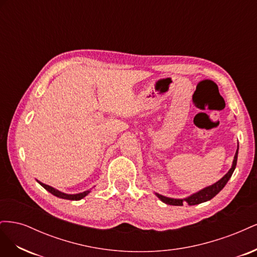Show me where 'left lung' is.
Here are the masks:
<instances>
[{
  "mask_svg": "<svg viewBox=\"0 0 257 257\" xmlns=\"http://www.w3.org/2000/svg\"><path fill=\"white\" fill-rule=\"evenodd\" d=\"M237 158H238V149L236 151V154H235V158H234V162H232L231 168L229 169V172L221 179V180H219L216 183H214L212 185L208 186V188H206L204 190H201V191H199V192H197L195 194H193V195H191L188 198L175 199V198H169V197H165V196H163V195H160V194H157V196L163 201V203H165L167 205H173V206H183L184 203H188L190 206L205 203V201L213 198L216 195V194L219 193L224 188L225 184L227 183V181L229 180V178L231 177L232 173H234V170L236 168Z\"/></svg>",
  "mask_w": 257,
  "mask_h": 257,
  "instance_id": "8db88e82",
  "label": "left lung"
}]
</instances>
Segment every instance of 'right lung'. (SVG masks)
I'll list each match as a JSON object with an SVG mask.
<instances>
[{
	"label": "right lung",
	"instance_id": "add662e5",
	"mask_svg": "<svg viewBox=\"0 0 257 257\" xmlns=\"http://www.w3.org/2000/svg\"><path fill=\"white\" fill-rule=\"evenodd\" d=\"M38 183H40L44 189L47 190L48 192H50L52 195L57 196V197H60V198H63V199H68V200H79L81 198H83L84 196H87L88 194L90 193V191H85V192H82V193H79V194H73V195H71V194H65V193H62L56 189L51 188V186L47 185V184H44L42 182L38 181Z\"/></svg>",
	"mask_w": 257,
	"mask_h": 257
}]
</instances>
